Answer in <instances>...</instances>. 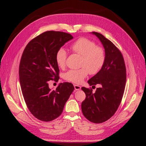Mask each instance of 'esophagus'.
Masks as SVG:
<instances>
[{
  "instance_id": "1",
  "label": "esophagus",
  "mask_w": 146,
  "mask_h": 146,
  "mask_svg": "<svg viewBox=\"0 0 146 146\" xmlns=\"http://www.w3.org/2000/svg\"><path fill=\"white\" fill-rule=\"evenodd\" d=\"M74 88L75 90H76V91H78V90H81V86H78L77 85H74Z\"/></svg>"
}]
</instances>
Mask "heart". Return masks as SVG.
<instances>
[{"label":"heart","mask_w":146,"mask_h":146,"mask_svg":"<svg viewBox=\"0 0 146 146\" xmlns=\"http://www.w3.org/2000/svg\"><path fill=\"white\" fill-rule=\"evenodd\" d=\"M74 52L81 55L80 66L78 69L69 70L64 75L66 80L74 83H81L89 72L96 74L102 68L105 60L104 50L101 47L96 46V44L85 38H79L70 46ZM67 52L63 48H60L56 52L55 60L60 68L64 67Z\"/></svg>","instance_id":"b5f03b06"}]
</instances>
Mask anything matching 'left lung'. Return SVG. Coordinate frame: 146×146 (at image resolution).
<instances>
[{"instance_id": "left-lung-1", "label": "left lung", "mask_w": 146, "mask_h": 146, "mask_svg": "<svg viewBox=\"0 0 146 146\" xmlns=\"http://www.w3.org/2000/svg\"><path fill=\"white\" fill-rule=\"evenodd\" d=\"M99 38L105 50L102 68L88 81L90 86L99 84L94 93L85 87L86 99L82 103L83 114L88 120L102 123L111 117L121 104L126 83V68L121 52L112 42L98 32H91Z\"/></svg>"}]
</instances>
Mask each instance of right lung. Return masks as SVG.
Masks as SVG:
<instances>
[{
	"mask_svg": "<svg viewBox=\"0 0 146 146\" xmlns=\"http://www.w3.org/2000/svg\"><path fill=\"white\" fill-rule=\"evenodd\" d=\"M72 39L67 33L47 31L30 41L23 52L19 69L21 90L30 111L39 120L59 117L74 90L72 83L65 82L52 90L48 83L58 80L56 53Z\"/></svg>",
	"mask_w": 146,
	"mask_h": 146,
	"instance_id": "obj_1",
	"label": "right lung"
}]
</instances>
